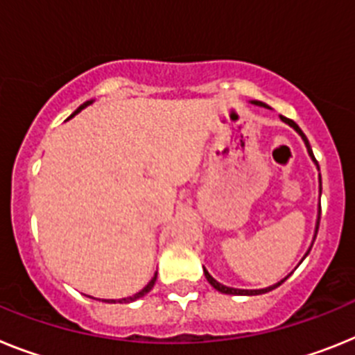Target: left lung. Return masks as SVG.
<instances>
[{
    "mask_svg": "<svg viewBox=\"0 0 355 355\" xmlns=\"http://www.w3.org/2000/svg\"><path fill=\"white\" fill-rule=\"evenodd\" d=\"M255 103H257V105H263V107H268V105L261 103V101H255ZM280 119H282V121H284V123H288L289 126H293V128H295V130H297L298 134L302 135V139L306 141L307 152H309V155L313 157V160H314V162H316V159H314V155H313V150H311L309 141H307V137H306V135H304V132L300 130V126H298L297 123L293 121V119L284 118V116H280ZM316 164H318V162H316ZM320 191H322V177H320ZM320 212H322V207H320ZM318 227H320V218H318V221H316V234H318ZM307 254H309V252H307ZM307 254H306V255H307ZM203 273H205V279L209 280V284H211L212 288H214V289H218V291H220V293H225V295H263V293H268V291H271V289L279 288V286L282 284V282H284L286 279H288V277H286L284 280H280L279 284L270 286V288H266V289H236V288H227V286L220 284V282H218V280H214V279H212L211 275H209V271L205 270V268H203Z\"/></svg>",
    "mask_w": 355,
    "mask_h": 355,
    "instance_id": "1",
    "label": "left lung"
}]
</instances>
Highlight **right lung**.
<instances>
[{
  "label": "right lung",
  "instance_id": "obj_1",
  "mask_svg": "<svg viewBox=\"0 0 355 355\" xmlns=\"http://www.w3.org/2000/svg\"><path fill=\"white\" fill-rule=\"evenodd\" d=\"M89 103H91V101H87V103H84V105H82V107H80V109H78V110H76V112H75V114H78V112H80V110L84 109V107H87V105H89ZM75 114H71V118H73V116H75ZM155 280H157V275H155V277H153V279H152V280H150V282H148V286H146V288H144V289H141V291H139V293H135L134 297L123 298V300H119V304H128V302H134V300H137V298L144 297V295H146V293H148V291H150V289H152V288H153V284H155ZM105 302H109V304H114V302H116V300H105Z\"/></svg>",
  "mask_w": 355,
  "mask_h": 355
}]
</instances>
